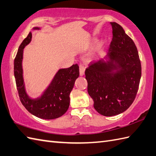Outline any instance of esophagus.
Segmentation results:
<instances>
[{"mask_svg": "<svg viewBox=\"0 0 156 156\" xmlns=\"http://www.w3.org/2000/svg\"><path fill=\"white\" fill-rule=\"evenodd\" d=\"M85 70V67L83 64L79 65V73H80V75H83L84 73Z\"/></svg>", "mask_w": 156, "mask_h": 156, "instance_id": "obj_1", "label": "esophagus"}]
</instances>
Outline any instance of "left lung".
Segmentation results:
<instances>
[{
  "label": "left lung",
  "mask_w": 156,
  "mask_h": 156,
  "mask_svg": "<svg viewBox=\"0 0 156 156\" xmlns=\"http://www.w3.org/2000/svg\"><path fill=\"white\" fill-rule=\"evenodd\" d=\"M113 38L108 56L111 61L99 59L86 69L87 91L93 107L104 116L122 113L132 104L139 88L141 66L137 47L118 23H111ZM120 71L112 72L113 61Z\"/></svg>",
  "instance_id": "left-lung-1"
}]
</instances>
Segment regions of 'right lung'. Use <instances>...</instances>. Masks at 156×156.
Here are the masks:
<instances>
[{
  "label": "right lung",
  "instance_id": "right-lung-1",
  "mask_svg": "<svg viewBox=\"0 0 156 156\" xmlns=\"http://www.w3.org/2000/svg\"><path fill=\"white\" fill-rule=\"evenodd\" d=\"M37 29V28H35ZM32 38L30 32L19 46L14 61V74L19 98L27 110L34 116L44 119H53L62 116L67 112L70 103L69 95L79 75L77 64L57 72L51 85L40 98L33 99L27 96L23 78V52Z\"/></svg>",
  "mask_w": 156,
  "mask_h": 156
}]
</instances>
